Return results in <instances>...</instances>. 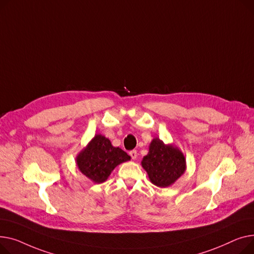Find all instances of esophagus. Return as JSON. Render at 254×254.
Listing matches in <instances>:
<instances>
[{
  "label": "esophagus",
  "instance_id": "esophagus-1",
  "mask_svg": "<svg viewBox=\"0 0 254 254\" xmlns=\"http://www.w3.org/2000/svg\"><path fill=\"white\" fill-rule=\"evenodd\" d=\"M129 155H130V157L132 158V160H135V159H136V157H137V152H136L135 150H133V151H130Z\"/></svg>",
  "mask_w": 254,
  "mask_h": 254
}]
</instances>
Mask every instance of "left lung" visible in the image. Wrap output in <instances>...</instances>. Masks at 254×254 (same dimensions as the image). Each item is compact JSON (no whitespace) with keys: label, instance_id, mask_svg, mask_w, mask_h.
<instances>
[{"label":"left lung","instance_id":"left-lung-1","mask_svg":"<svg viewBox=\"0 0 254 254\" xmlns=\"http://www.w3.org/2000/svg\"><path fill=\"white\" fill-rule=\"evenodd\" d=\"M141 166L152 184L159 188L173 185L187 168L186 158L180 148L173 144H165L157 137L152 140Z\"/></svg>","mask_w":254,"mask_h":254}]
</instances>
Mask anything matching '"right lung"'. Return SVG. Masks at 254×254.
<instances>
[{
    "mask_svg": "<svg viewBox=\"0 0 254 254\" xmlns=\"http://www.w3.org/2000/svg\"><path fill=\"white\" fill-rule=\"evenodd\" d=\"M129 160L126 152L113 146L101 134H96L76 158L79 170L95 184L106 182L118 165Z\"/></svg>",
    "mask_w": 254,
    "mask_h": 254,
    "instance_id": "add662e5",
    "label": "right lung"
}]
</instances>
